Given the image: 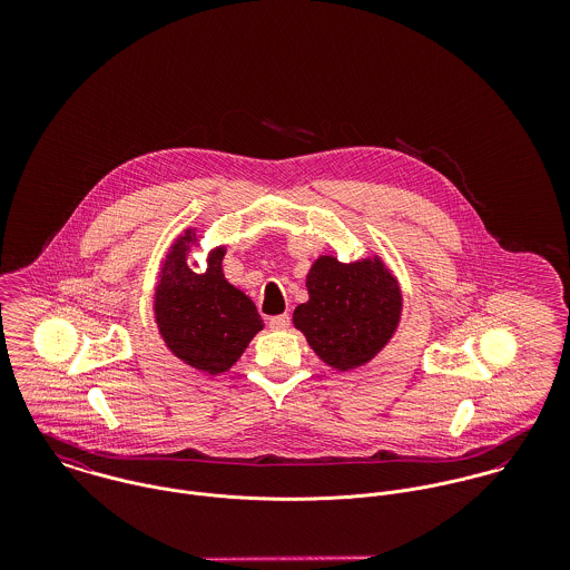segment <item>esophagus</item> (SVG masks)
<instances>
[{
  "label": "esophagus",
  "instance_id": "1",
  "mask_svg": "<svg viewBox=\"0 0 570 570\" xmlns=\"http://www.w3.org/2000/svg\"><path fill=\"white\" fill-rule=\"evenodd\" d=\"M292 323V318H289V314H281V316H272L269 318V328H274V331H285L287 326Z\"/></svg>",
  "mask_w": 570,
  "mask_h": 570
}]
</instances>
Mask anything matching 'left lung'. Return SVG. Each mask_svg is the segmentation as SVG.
<instances>
[{"label": "left lung", "instance_id": "obj_1", "mask_svg": "<svg viewBox=\"0 0 570 570\" xmlns=\"http://www.w3.org/2000/svg\"><path fill=\"white\" fill-rule=\"evenodd\" d=\"M309 301L294 312L318 357L337 371L366 364L395 333L402 294L380 258L340 263L321 256L307 274Z\"/></svg>", "mask_w": 570, "mask_h": 570}]
</instances>
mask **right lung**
Listing matches in <instances>:
<instances>
[{
	"instance_id": "right-lung-1",
	"label": "right lung",
	"mask_w": 570,
	"mask_h": 570,
	"mask_svg": "<svg viewBox=\"0 0 570 570\" xmlns=\"http://www.w3.org/2000/svg\"><path fill=\"white\" fill-rule=\"evenodd\" d=\"M193 233L186 230L166 254L156 289V321L166 346L186 364L217 375L228 371L263 328L254 303L224 278L226 249L208 254L206 272L186 263Z\"/></svg>"
}]
</instances>
